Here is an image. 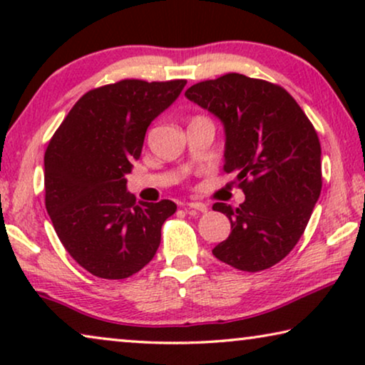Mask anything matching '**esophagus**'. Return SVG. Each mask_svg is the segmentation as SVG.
Masks as SVG:
<instances>
[{
  "label": "esophagus",
  "instance_id": "34e87169",
  "mask_svg": "<svg viewBox=\"0 0 365 365\" xmlns=\"http://www.w3.org/2000/svg\"><path fill=\"white\" fill-rule=\"evenodd\" d=\"M186 207H187V209H196V211H201V212H206V211H207L206 204H204V202H197V201L186 202Z\"/></svg>",
  "mask_w": 365,
  "mask_h": 365
}]
</instances>
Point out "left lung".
<instances>
[{
	"label": "left lung",
	"instance_id": "8db88e82",
	"mask_svg": "<svg viewBox=\"0 0 365 365\" xmlns=\"http://www.w3.org/2000/svg\"><path fill=\"white\" fill-rule=\"evenodd\" d=\"M186 98L222 123L224 171L236 173L246 194L236 209L212 206L231 221L212 254L239 271L272 267L301 239L321 196L316 129L286 89L244 74L194 84Z\"/></svg>",
	"mask_w": 365,
	"mask_h": 365
}]
</instances>
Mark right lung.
<instances>
[{"label":"right lung","instance_id":"1","mask_svg":"<svg viewBox=\"0 0 365 365\" xmlns=\"http://www.w3.org/2000/svg\"><path fill=\"white\" fill-rule=\"evenodd\" d=\"M184 79H123L74 104L44 153L46 211L79 266L103 279H126L146 266L161 227L176 212L169 199L136 201L126 174L154 119L176 101Z\"/></svg>","mask_w":365,"mask_h":365}]
</instances>
